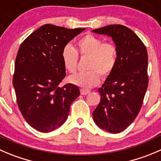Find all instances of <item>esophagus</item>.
Wrapping results in <instances>:
<instances>
[{"label": "esophagus", "instance_id": "obj_1", "mask_svg": "<svg viewBox=\"0 0 161 161\" xmlns=\"http://www.w3.org/2000/svg\"><path fill=\"white\" fill-rule=\"evenodd\" d=\"M80 92H81V94L82 95H86V94H88V93H90V90H86V89H81Z\"/></svg>", "mask_w": 161, "mask_h": 161}]
</instances>
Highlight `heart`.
Here are the masks:
<instances>
[{
  "mask_svg": "<svg viewBox=\"0 0 161 161\" xmlns=\"http://www.w3.org/2000/svg\"><path fill=\"white\" fill-rule=\"evenodd\" d=\"M89 57L86 72L76 73L69 77L71 83L84 89L92 88L101 81V75H108L115 68L117 61L116 46L111 42H104L102 39L92 34H87L77 42V49L70 45L64 46L61 53L64 68L68 72H75L77 68L78 55Z\"/></svg>",
  "mask_w": 161,
  "mask_h": 161,
  "instance_id": "1",
  "label": "heart"
}]
</instances>
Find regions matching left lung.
<instances>
[{"label": "left lung", "mask_w": 161, "mask_h": 161, "mask_svg": "<svg viewBox=\"0 0 161 161\" xmlns=\"http://www.w3.org/2000/svg\"><path fill=\"white\" fill-rule=\"evenodd\" d=\"M92 32L111 37L117 49V61L102 86L101 101L93 112L97 126L117 134L138 115L148 87V53L136 34L123 25H109Z\"/></svg>", "instance_id": "left-lung-1"}]
</instances>
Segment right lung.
Returning a JSON list of instances; mask_svg holds the SVG:
<instances>
[{
	"mask_svg": "<svg viewBox=\"0 0 161 161\" xmlns=\"http://www.w3.org/2000/svg\"><path fill=\"white\" fill-rule=\"evenodd\" d=\"M84 30L43 25L19 49L12 80L17 104L27 124L38 131L47 133L60 127L80 94L75 85L58 86L66 75L62 50Z\"/></svg>",
	"mask_w": 161,
	"mask_h": 161,
	"instance_id": "add662e5",
	"label": "right lung"
}]
</instances>
